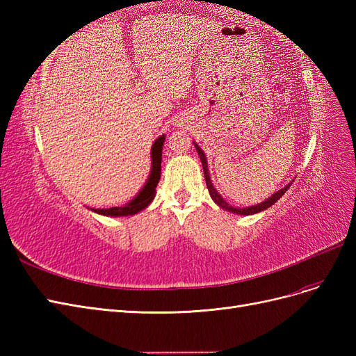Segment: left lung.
<instances>
[{
  "instance_id": "left-lung-1",
  "label": "left lung",
  "mask_w": 356,
  "mask_h": 356,
  "mask_svg": "<svg viewBox=\"0 0 356 356\" xmlns=\"http://www.w3.org/2000/svg\"><path fill=\"white\" fill-rule=\"evenodd\" d=\"M195 147H196V152H197V154H199V157H200V161H202L203 172H204V181H207V187H208V190H209V195H211L212 200H213L215 203H217L220 208H222V209H225V211H229V212L239 213V215H252V213H257V212H261V211H264V209H267V208H270L272 204H275L279 199H281V197L285 195L286 190L291 187V184H293V181H291L288 186H285L284 188L276 191L275 195H272L270 197L266 199L264 202L258 203V204H254V207H248V208H242V209H241V208L230 207V204L220 196V193H218L217 190H215V187H213V184H212V181H211V178H209V172H208V161H207V157H204L203 152H202L200 147H199L196 143H195Z\"/></svg>"
}]
</instances>
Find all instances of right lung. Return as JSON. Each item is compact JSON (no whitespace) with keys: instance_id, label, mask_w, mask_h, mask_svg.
Segmentation results:
<instances>
[{"instance_id":"obj_1","label":"right lung","mask_w":356,"mask_h":356,"mask_svg":"<svg viewBox=\"0 0 356 356\" xmlns=\"http://www.w3.org/2000/svg\"><path fill=\"white\" fill-rule=\"evenodd\" d=\"M165 135L157 138L152 147V172L145 182L143 190L138 193L136 197L131 202L123 204V207H114L108 209H92L96 213L105 215V217H127V215H135L145 209L149 203L153 202L156 196V187L159 184L160 174H161V149H163Z\"/></svg>"}]
</instances>
